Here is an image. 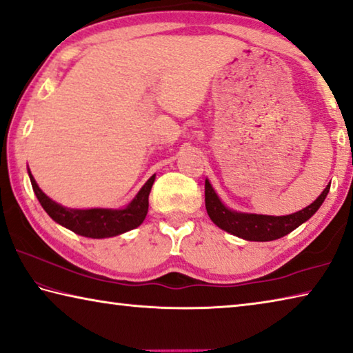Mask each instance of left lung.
Instances as JSON below:
<instances>
[{
  "label": "left lung",
  "mask_w": 353,
  "mask_h": 353,
  "mask_svg": "<svg viewBox=\"0 0 353 353\" xmlns=\"http://www.w3.org/2000/svg\"><path fill=\"white\" fill-rule=\"evenodd\" d=\"M330 184L322 190V194L317 197L310 206L303 208L302 211L294 212L290 216H264V214H250V212H238L225 206L216 190L212 189L211 183L205 180V205L208 216L214 222L219 228H222L238 238L245 241H275L283 236L290 234L292 230L300 227L303 222L319 210L321 205L325 200Z\"/></svg>",
  "instance_id": "obj_1"
}]
</instances>
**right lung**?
<instances>
[{"instance_id": "right-lung-1", "label": "right lung", "mask_w": 353, "mask_h": 353, "mask_svg": "<svg viewBox=\"0 0 353 353\" xmlns=\"http://www.w3.org/2000/svg\"><path fill=\"white\" fill-rule=\"evenodd\" d=\"M36 197L43 210L56 223L62 225L73 233L85 236V238L103 239L126 233V231L137 228L143 222L148 212V195L154 183L153 175L143 184L131 203L120 210H108V208H90V210H72L51 200L48 195L42 192L36 180L28 170Z\"/></svg>"}]
</instances>
